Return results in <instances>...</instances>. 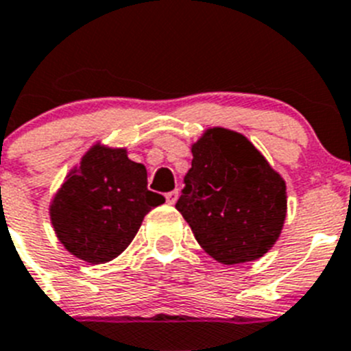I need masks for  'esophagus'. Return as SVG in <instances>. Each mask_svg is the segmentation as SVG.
I'll use <instances>...</instances> for the list:
<instances>
[{
	"label": "esophagus",
	"mask_w": 351,
	"mask_h": 351,
	"mask_svg": "<svg viewBox=\"0 0 351 351\" xmlns=\"http://www.w3.org/2000/svg\"><path fill=\"white\" fill-rule=\"evenodd\" d=\"M176 199H178V191H171L166 194V201H168V204H175Z\"/></svg>",
	"instance_id": "34e87169"
}]
</instances>
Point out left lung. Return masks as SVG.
<instances>
[{
  "label": "left lung",
  "instance_id": "1",
  "mask_svg": "<svg viewBox=\"0 0 351 351\" xmlns=\"http://www.w3.org/2000/svg\"><path fill=\"white\" fill-rule=\"evenodd\" d=\"M192 156L175 208L199 245L227 266L262 257L285 222L282 176L243 134L223 128L208 129Z\"/></svg>",
  "mask_w": 351,
  "mask_h": 351
}]
</instances>
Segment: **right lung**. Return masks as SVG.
I'll return each mask as SVG.
<instances>
[{
	"label": "right lung",
	"instance_id": "1",
	"mask_svg": "<svg viewBox=\"0 0 351 351\" xmlns=\"http://www.w3.org/2000/svg\"><path fill=\"white\" fill-rule=\"evenodd\" d=\"M166 199L147 189V169L124 148L96 145L69 173L50 204V219L69 254L103 264L129 246L145 215Z\"/></svg>",
	"mask_w": 351,
	"mask_h": 351
}]
</instances>
